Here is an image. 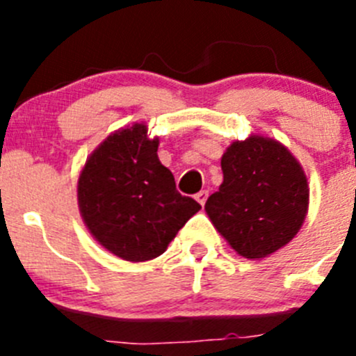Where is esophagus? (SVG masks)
Segmentation results:
<instances>
[{"mask_svg": "<svg viewBox=\"0 0 356 356\" xmlns=\"http://www.w3.org/2000/svg\"><path fill=\"white\" fill-rule=\"evenodd\" d=\"M196 200L200 205H205L207 200H209V191H200V193L196 194Z\"/></svg>", "mask_w": 356, "mask_h": 356, "instance_id": "obj_1", "label": "esophagus"}]
</instances>
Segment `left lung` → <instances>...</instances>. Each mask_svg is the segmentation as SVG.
I'll use <instances>...</instances> for the list:
<instances>
[{"instance_id":"8db88e82","label":"left lung","mask_w":356,"mask_h":356,"mask_svg":"<svg viewBox=\"0 0 356 356\" xmlns=\"http://www.w3.org/2000/svg\"><path fill=\"white\" fill-rule=\"evenodd\" d=\"M222 184L207 200L216 229L244 259H264L294 238L308 210L303 168L278 140L251 135L221 159Z\"/></svg>"}]
</instances>
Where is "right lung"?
<instances>
[{
    "mask_svg": "<svg viewBox=\"0 0 356 356\" xmlns=\"http://www.w3.org/2000/svg\"><path fill=\"white\" fill-rule=\"evenodd\" d=\"M159 139L147 127L108 135L78 178V207L85 226L105 250L128 262L153 260L201 209L176 191L175 176L160 163Z\"/></svg>",
    "mask_w": 356,
    "mask_h": 356,
    "instance_id": "obj_1",
    "label": "right lung"
}]
</instances>
